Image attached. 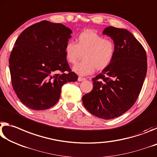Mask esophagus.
<instances>
[{
  "instance_id": "obj_1",
  "label": "esophagus",
  "mask_w": 157,
  "mask_h": 157,
  "mask_svg": "<svg viewBox=\"0 0 157 157\" xmlns=\"http://www.w3.org/2000/svg\"><path fill=\"white\" fill-rule=\"evenodd\" d=\"M85 80H86V78H83V77L79 76L78 78V81H85Z\"/></svg>"
}]
</instances>
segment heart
Returning a JSON list of instances; mask_svg holds the SVG:
<instances>
[{
    "label": "heart",
    "mask_w": 157,
    "mask_h": 157,
    "mask_svg": "<svg viewBox=\"0 0 157 157\" xmlns=\"http://www.w3.org/2000/svg\"><path fill=\"white\" fill-rule=\"evenodd\" d=\"M83 53L84 59L74 66L73 71L86 76L93 73L96 68L104 70L111 64L115 54V44L92 30H86L78 35L77 44L69 40L65 47V56L69 63H76Z\"/></svg>",
    "instance_id": "b5f03b06"
}]
</instances>
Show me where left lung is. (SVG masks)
Returning <instances> with one entry per match:
<instances>
[{"label": "left lung", "instance_id": "obj_1", "mask_svg": "<svg viewBox=\"0 0 157 157\" xmlns=\"http://www.w3.org/2000/svg\"><path fill=\"white\" fill-rule=\"evenodd\" d=\"M103 35L113 40V60L92 79L93 89L83 96L82 101L90 113L110 120L124 113L136 101L147 74V55L127 29L106 27Z\"/></svg>", "mask_w": 157, "mask_h": 157}]
</instances>
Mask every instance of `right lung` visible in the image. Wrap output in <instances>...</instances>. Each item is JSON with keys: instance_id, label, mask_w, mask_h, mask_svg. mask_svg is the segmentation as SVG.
<instances>
[{"instance_id": "1", "label": "right lung", "mask_w": 157, "mask_h": 157, "mask_svg": "<svg viewBox=\"0 0 157 157\" xmlns=\"http://www.w3.org/2000/svg\"><path fill=\"white\" fill-rule=\"evenodd\" d=\"M70 28L42 21L21 33L10 56L12 84L18 98L33 110H45L58 101L61 88L78 76L71 71L65 47Z\"/></svg>"}]
</instances>
